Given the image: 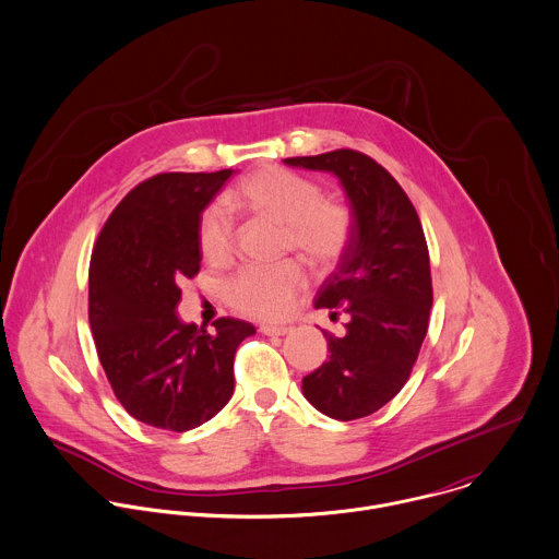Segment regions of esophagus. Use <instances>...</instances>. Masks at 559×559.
<instances>
[{"label": "esophagus", "mask_w": 559, "mask_h": 559, "mask_svg": "<svg viewBox=\"0 0 559 559\" xmlns=\"http://www.w3.org/2000/svg\"><path fill=\"white\" fill-rule=\"evenodd\" d=\"M292 329L289 326H276V324H261V333L265 335H287Z\"/></svg>", "instance_id": "esophagus-1"}]
</instances>
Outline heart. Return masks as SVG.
Masks as SVG:
<instances>
[{"mask_svg": "<svg viewBox=\"0 0 559 559\" xmlns=\"http://www.w3.org/2000/svg\"><path fill=\"white\" fill-rule=\"evenodd\" d=\"M226 204L285 224L283 250L296 252L311 270L333 267L355 239V211L322 193L320 182L283 167H263L226 193ZM237 230L222 204H211L198 219V248L209 265H226L235 254ZM305 272L296 261L246 265L224 285L226 302L259 320H283L305 289Z\"/></svg>", "mask_w": 559, "mask_h": 559, "instance_id": "heart-1", "label": "heart"}]
</instances>
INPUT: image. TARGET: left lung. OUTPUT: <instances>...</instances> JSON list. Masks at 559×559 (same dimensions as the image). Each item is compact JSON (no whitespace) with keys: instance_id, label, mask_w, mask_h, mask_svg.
Wrapping results in <instances>:
<instances>
[{"instance_id":"1","label":"left lung","mask_w":559,"mask_h":559,"mask_svg":"<svg viewBox=\"0 0 559 559\" xmlns=\"http://www.w3.org/2000/svg\"><path fill=\"white\" fill-rule=\"evenodd\" d=\"M333 171L353 204L357 228L348 252L322 283L316 307L346 318L329 335V359L302 379L307 401L335 420L379 412L407 383L433 305L429 248L420 217L396 178L357 150L285 158Z\"/></svg>"}]
</instances>
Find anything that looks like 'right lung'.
I'll return each instance as SVG.
<instances>
[{"instance_id": "obj_1", "label": "right lung", "mask_w": 559, "mask_h": 559, "mask_svg": "<svg viewBox=\"0 0 559 559\" xmlns=\"http://www.w3.org/2000/svg\"><path fill=\"white\" fill-rule=\"evenodd\" d=\"M233 169L167 171L139 182L108 215L88 265V322L121 407L156 429L189 431L233 396L237 346L254 326L213 331L176 316L180 283L200 272L198 219Z\"/></svg>"}]
</instances>
